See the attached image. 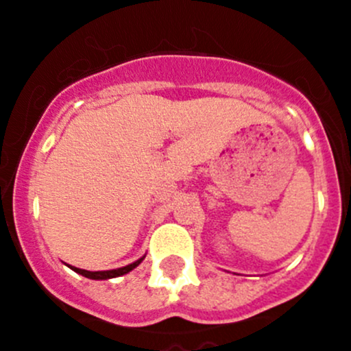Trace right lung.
<instances>
[{
	"label": "right lung",
	"instance_id": "obj_1",
	"mask_svg": "<svg viewBox=\"0 0 351 351\" xmlns=\"http://www.w3.org/2000/svg\"><path fill=\"white\" fill-rule=\"evenodd\" d=\"M145 258V256H143ZM143 258H140V260L133 261L131 265H126V267L123 268H116V270H104V271H90V270H83V268H76V267H69L72 268V270L76 271V274L83 275V277H86V279H93V280H107V279H114V277H121V275L128 274V271H131L133 268L138 267L140 263L143 261Z\"/></svg>",
	"mask_w": 351,
	"mask_h": 351
}]
</instances>
